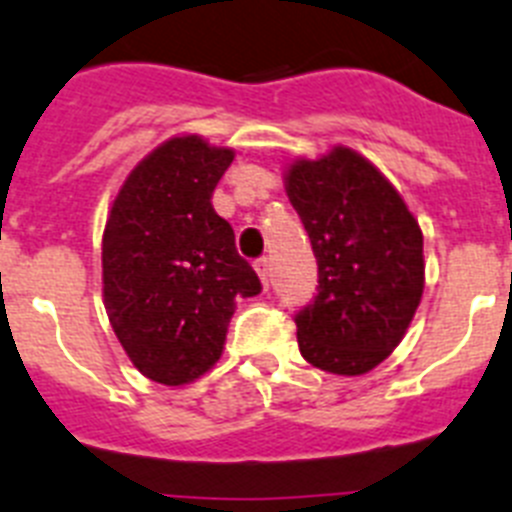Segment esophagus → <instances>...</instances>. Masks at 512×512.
<instances>
[{
    "label": "esophagus",
    "instance_id": "obj_1",
    "mask_svg": "<svg viewBox=\"0 0 512 512\" xmlns=\"http://www.w3.org/2000/svg\"><path fill=\"white\" fill-rule=\"evenodd\" d=\"M255 270H257V275H260L262 288L268 291V286H270V262L265 260V257H262V260L255 262Z\"/></svg>",
    "mask_w": 512,
    "mask_h": 512
}]
</instances>
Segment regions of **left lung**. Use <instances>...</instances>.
I'll return each mask as SVG.
<instances>
[{"instance_id":"1","label":"left lung","mask_w":512,"mask_h":512,"mask_svg":"<svg viewBox=\"0 0 512 512\" xmlns=\"http://www.w3.org/2000/svg\"><path fill=\"white\" fill-rule=\"evenodd\" d=\"M319 265V291L296 314L301 355L337 376H363L410 330L425 288L422 229L384 172L350 146L283 170Z\"/></svg>"}]
</instances>
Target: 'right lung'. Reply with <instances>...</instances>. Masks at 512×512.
<instances>
[{
	"mask_svg": "<svg viewBox=\"0 0 512 512\" xmlns=\"http://www.w3.org/2000/svg\"><path fill=\"white\" fill-rule=\"evenodd\" d=\"M234 159L198 133L162 141L115 195L102 231V301L128 361L146 379L185 386L224 353L237 299L260 293L234 229L213 211Z\"/></svg>",
	"mask_w": 512,
	"mask_h": 512,
	"instance_id": "obj_1",
	"label": "right lung"
}]
</instances>
